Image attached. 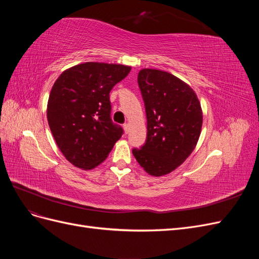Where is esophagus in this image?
Listing matches in <instances>:
<instances>
[{
	"label": "esophagus",
	"instance_id": "esophagus-1",
	"mask_svg": "<svg viewBox=\"0 0 259 259\" xmlns=\"http://www.w3.org/2000/svg\"><path fill=\"white\" fill-rule=\"evenodd\" d=\"M123 128H124V132L127 134L128 131H130V124H128V123H125V124L123 125Z\"/></svg>",
	"mask_w": 259,
	"mask_h": 259
}]
</instances>
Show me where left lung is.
<instances>
[{"mask_svg":"<svg viewBox=\"0 0 259 259\" xmlns=\"http://www.w3.org/2000/svg\"><path fill=\"white\" fill-rule=\"evenodd\" d=\"M137 81L148 132L145 145L133 154L148 174L166 175L197 146L203 122L200 101L189 85L161 70H140Z\"/></svg>","mask_w":259,"mask_h":259,"instance_id":"obj_1","label":"left lung"}]
</instances>
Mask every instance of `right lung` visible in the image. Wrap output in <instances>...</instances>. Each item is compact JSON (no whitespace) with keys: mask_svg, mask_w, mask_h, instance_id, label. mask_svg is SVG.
<instances>
[{"mask_svg":"<svg viewBox=\"0 0 259 259\" xmlns=\"http://www.w3.org/2000/svg\"><path fill=\"white\" fill-rule=\"evenodd\" d=\"M130 71L128 66L85 62L67 69L54 83L48 121L60 151L74 166L96 167L121 138L123 128L110 116L109 94Z\"/></svg>","mask_w":259,"mask_h":259,"instance_id":"add662e5","label":"right lung"}]
</instances>
